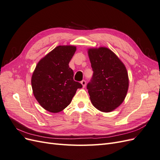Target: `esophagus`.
Returning <instances> with one entry per match:
<instances>
[{
	"mask_svg": "<svg viewBox=\"0 0 160 160\" xmlns=\"http://www.w3.org/2000/svg\"><path fill=\"white\" fill-rule=\"evenodd\" d=\"M81 83L82 84V85H83V88H85V85H86V81H85V80H83V81H81Z\"/></svg>",
	"mask_w": 160,
	"mask_h": 160,
	"instance_id": "1",
	"label": "esophagus"
}]
</instances>
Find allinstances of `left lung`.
<instances>
[{"label": "left lung", "mask_w": 160, "mask_h": 160, "mask_svg": "<svg viewBox=\"0 0 160 160\" xmlns=\"http://www.w3.org/2000/svg\"><path fill=\"white\" fill-rule=\"evenodd\" d=\"M93 71L87 85L92 104L103 112H110L123 103L129 88L126 68L115 53L106 47L88 49Z\"/></svg>", "instance_id": "obj_1"}]
</instances>
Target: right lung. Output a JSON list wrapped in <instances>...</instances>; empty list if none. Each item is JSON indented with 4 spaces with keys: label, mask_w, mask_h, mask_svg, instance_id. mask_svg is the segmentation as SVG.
Here are the masks:
<instances>
[{
    "label": "right lung",
    "mask_w": 160,
    "mask_h": 160,
    "mask_svg": "<svg viewBox=\"0 0 160 160\" xmlns=\"http://www.w3.org/2000/svg\"><path fill=\"white\" fill-rule=\"evenodd\" d=\"M76 47L58 46L41 59L34 71L31 85L34 96L42 107L51 113L63 110L82 85L73 80L69 63Z\"/></svg>",
    "instance_id": "add662e5"
}]
</instances>
